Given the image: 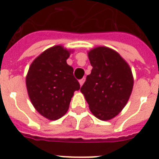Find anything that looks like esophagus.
<instances>
[{"instance_id": "esophagus-1", "label": "esophagus", "mask_w": 159, "mask_h": 159, "mask_svg": "<svg viewBox=\"0 0 159 159\" xmlns=\"http://www.w3.org/2000/svg\"><path fill=\"white\" fill-rule=\"evenodd\" d=\"M84 81H85V78H83L81 79V80H80V86L83 85L84 83Z\"/></svg>"}]
</instances>
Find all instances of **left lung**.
Segmentation results:
<instances>
[{
  "label": "left lung",
  "mask_w": 159,
  "mask_h": 159,
  "mask_svg": "<svg viewBox=\"0 0 159 159\" xmlns=\"http://www.w3.org/2000/svg\"><path fill=\"white\" fill-rule=\"evenodd\" d=\"M88 55L93 69L80 91L96 117L111 120L121 111L131 94L134 84L131 70L111 48L98 47Z\"/></svg>",
  "instance_id": "obj_1"
}]
</instances>
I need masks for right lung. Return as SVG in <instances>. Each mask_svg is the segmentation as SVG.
Wrapping results in <instances>:
<instances>
[{
  "label": "right lung",
  "mask_w": 159,
  "mask_h": 159,
  "mask_svg": "<svg viewBox=\"0 0 159 159\" xmlns=\"http://www.w3.org/2000/svg\"><path fill=\"white\" fill-rule=\"evenodd\" d=\"M70 51L54 46L44 51L29 66L26 76L29 97L37 111L49 120H57L68 111L74 92L80 89L66 63Z\"/></svg>",
  "instance_id": "right-lung-1"
}]
</instances>
